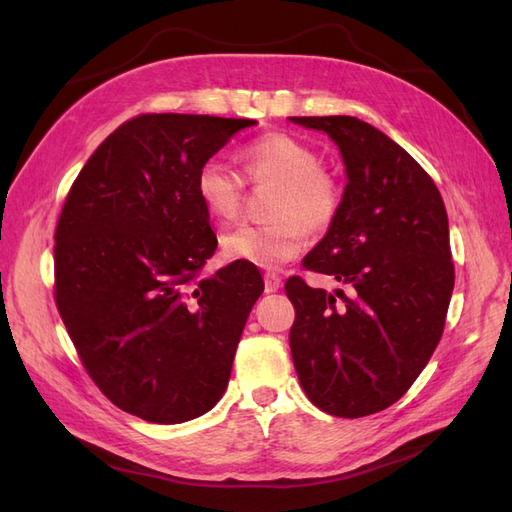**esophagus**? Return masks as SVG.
Listing matches in <instances>:
<instances>
[{"label": "esophagus", "mask_w": 512, "mask_h": 512, "mask_svg": "<svg viewBox=\"0 0 512 512\" xmlns=\"http://www.w3.org/2000/svg\"><path fill=\"white\" fill-rule=\"evenodd\" d=\"M282 286V280H280V275L277 273H265V292H275L277 288Z\"/></svg>", "instance_id": "34e87169"}]
</instances>
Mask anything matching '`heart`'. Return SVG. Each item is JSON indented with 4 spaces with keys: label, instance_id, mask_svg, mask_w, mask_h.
Instances as JSON below:
<instances>
[{
    "label": "heart",
    "instance_id": "b5f03b06",
    "mask_svg": "<svg viewBox=\"0 0 512 512\" xmlns=\"http://www.w3.org/2000/svg\"><path fill=\"white\" fill-rule=\"evenodd\" d=\"M245 181L273 185L269 222L239 226L222 239L228 258L273 269L301 252L307 232L327 230L344 203L342 181L320 164L318 151L284 132L262 134L241 147ZM196 196L211 218L235 220L245 196L243 177L220 158H207L196 170Z\"/></svg>",
    "mask_w": 512,
    "mask_h": 512
}]
</instances>
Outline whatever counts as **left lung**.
Segmentation results:
<instances>
[{"instance_id":"1","label":"left lung","mask_w":512,"mask_h":512,"mask_svg":"<svg viewBox=\"0 0 512 512\" xmlns=\"http://www.w3.org/2000/svg\"><path fill=\"white\" fill-rule=\"evenodd\" d=\"M290 119L327 132L342 151V211L303 269L350 288L329 294L288 277L294 369L322 412L376 414L410 389L444 331L455 286L444 200L425 168L369 123Z\"/></svg>"}]
</instances>
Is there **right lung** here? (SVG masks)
<instances>
[{
  "label": "right lung",
  "mask_w": 512,
  "mask_h": 512,
  "mask_svg": "<svg viewBox=\"0 0 512 512\" xmlns=\"http://www.w3.org/2000/svg\"><path fill=\"white\" fill-rule=\"evenodd\" d=\"M254 119L145 113L87 160L55 228V305L98 389L173 425L218 404L265 290L252 262L203 277L218 239L196 170Z\"/></svg>",
  "instance_id": "add662e5"
}]
</instances>
